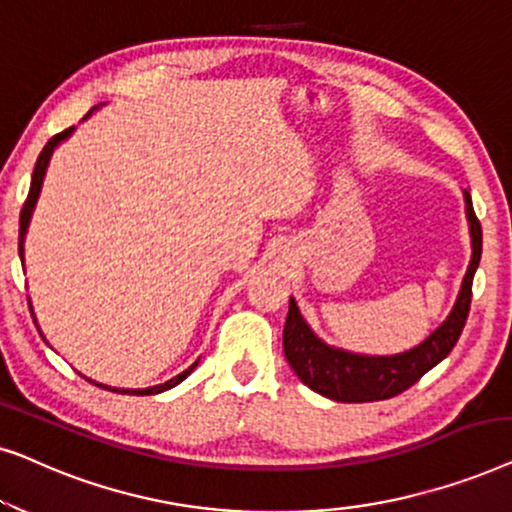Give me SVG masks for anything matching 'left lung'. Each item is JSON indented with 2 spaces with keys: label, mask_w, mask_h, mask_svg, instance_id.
<instances>
[{
  "label": "left lung",
  "mask_w": 512,
  "mask_h": 512,
  "mask_svg": "<svg viewBox=\"0 0 512 512\" xmlns=\"http://www.w3.org/2000/svg\"><path fill=\"white\" fill-rule=\"evenodd\" d=\"M466 219L471 230V263L461 282L457 303L447 319L417 347L401 354L373 356L326 345L300 314L296 298L289 300V314L284 324V354L298 380L317 394L340 403H370L398 396L410 389L419 377L438 366L464 331L468 307H471L473 275L482 256V228L473 212L471 193L464 191Z\"/></svg>",
  "instance_id": "8db88e82"
}]
</instances>
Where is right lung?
<instances>
[{"mask_svg": "<svg viewBox=\"0 0 512 512\" xmlns=\"http://www.w3.org/2000/svg\"><path fill=\"white\" fill-rule=\"evenodd\" d=\"M97 107H93L88 111L86 116H83V121H86V118L93 114ZM76 128L72 125V128H67V130H62L60 135H55V137H51L48 139V144L44 146V151L39 153V158H37V165H34V172H32V184H30V193H27V200H25V205H23V212H20V230H18V251H20V261H25V235H27V226H30V219H32V212H34V207H37V200H39V193H41V184H44V177H46V167H48V163H51V156H53V151L58 149V146L65 142L67 137H72V132H74ZM30 312H32V317H34V310H32V303H30ZM34 324H37V319H34ZM39 328V326H37ZM39 335L41 338H44V333L39 331ZM46 340V338H44ZM195 366H198V361L193 363V366H188L184 373H179L177 377H172V380H167V382H163V384H156V387H149V389H118V387H107V384H100V382H95V380H86L88 382H93V384H97V387H102V389H109V391H116V394H135V396H151V394H160V391H167V389H172V387H177L179 382H184L188 375L193 373L195 370Z\"/></svg>", "mask_w": 512, "mask_h": 512, "instance_id": "right-lung-1", "label": "right lung"}]
</instances>
